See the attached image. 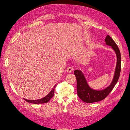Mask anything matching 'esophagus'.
<instances>
[{
    "label": "esophagus",
    "mask_w": 130,
    "mask_h": 130,
    "mask_svg": "<svg viewBox=\"0 0 130 130\" xmlns=\"http://www.w3.org/2000/svg\"><path fill=\"white\" fill-rule=\"evenodd\" d=\"M73 71V68L71 67H69L67 69V72H71V71Z\"/></svg>",
    "instance_id": "1"
}]
</instances>
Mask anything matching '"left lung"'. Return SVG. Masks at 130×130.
I'll use <instances>...</instances> for the list:
<instances>
[{
    "instance_id": "1",
    "label": "left lung",
    "mask_w": 130,
    "mask_h": 130,
    "mask_svg": "<svg viewBox=\"0 0 130 130\" xmlns=\"http://www.w3.org/2000/svg\"><path fill=\"white\" fill-rule=\"evenodd\" d=\"M105 41L107 45L112 46L113 49L115 51L117 59L114 78L112 83L108 87L101 91L93 90L88 86L82 71L78 70L74 71V74L77 81V94L79 97L85 103H94L101 101L106 98L113 89L119 79L121 70V57L120 50L117 44L109 35L107 36Z\"/></svg>"
}]
</instances>
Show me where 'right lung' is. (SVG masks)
Wrapping results in <instances>:
<instances>
[{"label":"right lung","instance_id":"right-lung-1","mask_svg":"<svg viewBox=\"0 0 130 130\" xmlns=\"http://www.w3.org/2000/svg\"><path fill=\"white\" fill-rule=\"evenodd\" d=\"M55 87H56V85H55L54 87L52 88V89L51 90V92H50L47 95L42 99H38V100H28V99H24L26 102H28V103H34V104H43V103H47V102L50 100V99L52 98V96H53L54 95Z\"/></svg>","mask_w":130,"mask_h":130}]
</instances>
